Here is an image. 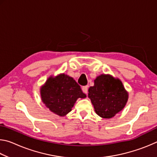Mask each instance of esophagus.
<instances>
[{"label": "esophagus", "instance_id": "esophagus-1", "mask_svg": "<svg viewBox=\"0 0 157 157\" xmlns=\"http://www.w3.org/2000/svg\"><path fill=\"white\" fill-rule=\"evenodd\" d=\"M88 88H89L88 86H84L82 87V91H83V92L85 93L86 94H87V92H88Z\"/></svg>", "mask_w": 157, "mask_h": 157}]
</instances>
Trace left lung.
Listing matches in <instances>:
<instances>
[{
  "label": "left lung",
  "instance_id": "1",
  "mask_svg": "<svg viewBox=\"0 0 157 157\" xmlns=\"http://www.w3.org/2000/svg\"><path fill=\"white\" fill-rule=\"evenodd\" d=\"M88 97L98 116L111 118L123 110L128 93L120 79L102 74L94 80V86L89 89Z\"/></svg>",
  "mask_w": 157,
  "mask_h": 157
}]
</instances>
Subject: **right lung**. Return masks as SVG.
Here are the masks:
<instances>
[{"label":"right lung","mask_w":157,"mask_h":157,"mask_svg":"<svg viewBox=\"0 0 157 157\" xmlns=\"http://www.w3.org/2000/svg\"><path fill=\"white\" fill-rule=\"evenodd\" d=\"M40 94L45 105L59 116L70 112L78 98L86 97L75 79L64 73L50 76L41 87Z\"/></svg>","instance_id":"add662e5"}]
</instances>
